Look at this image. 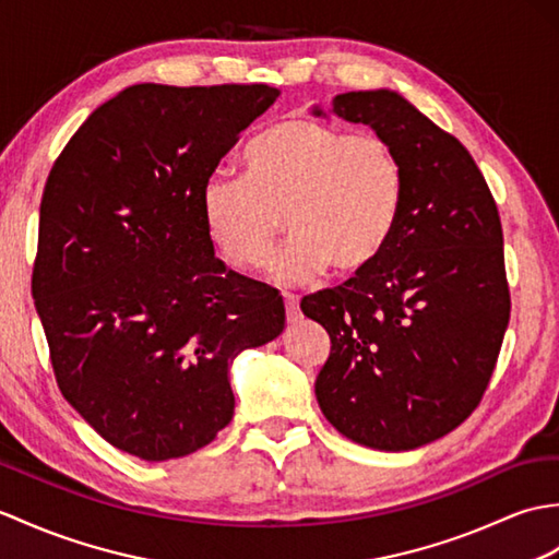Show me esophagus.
<instances>
[{"mask_svg": "<svg viewBox=\"0 0 559 559\" xmlns=\"http://www.w3.org/2000/svg\"><path fill=\"white\" fill-rule=\"evenodd\" d=\"M283 302H285V314H288V321H297V305H300V297L293 293H283Z\"/></svg>", "mask_w": 559, "mask_h": 559, "instance_id": "34e87169", "label": "esophagus"}]
</instances>
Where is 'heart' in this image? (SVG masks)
I'll list each match as a JSON object with an SVG mask.
<instances>
[{
    "instance_id": "obj_1",
    "label": "heart",
    "mask_w": 559,
    "mask_h": 559,
    "mask_svg": "<svg viewBox=\"0 0 559 559\" xmlns=\"http://www.w3.org/2000/svg\"><path fill=\"white\" fill-rule=\"evenodd\" d=\"M245 176L216 171L200 188L206 238L238 271L264 264L283 226L293 236L271 259L281 283L369 266L385 248L402 204V166L379 135L293 116L254 135Z\"/></svg>"
}]
</instances>
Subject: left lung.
Instances as JSON below:
<instances>
[{
  "instance_id": "1",
  "label": "left lung",
  "mask_w": 559,
  "mask_h": 559,
  "mask_svg": "<svg viewBox=\"0 0 559 559\" xmlns=\"http://www.w3.org/2000/svg\"><path fill=\"white\" fill-rule=\"evenodd\" d=\"M331 111L393 147L402 204L369 266L302 297L331 335L314 393L345 438L414 450L469 417L496 369L510 321L498 206L462 142L395 90L338 95Z\"/></svg>"
}]
</instances>
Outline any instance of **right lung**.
Instances as JSON below:
<instances>
[{
    "mask_svg": "<svg viewBox=\"0 0 559 559\" xmlns=\"http://www.w3.org/2000/svg\"><path fill=\"white\" fill-rule=\"evenodd\" d=\"M269 85L140 83L104 102L47 178L33 300L61 395L147 462L210 445L228 367L281 335L278 290L214 257L200 188L276 102Z\"/></svg>",
    "mask_w": 559,
    "mask_h": 559,
    "instance_id": "right-lung-1",
    "label": "right lung"
}]
</instances>
